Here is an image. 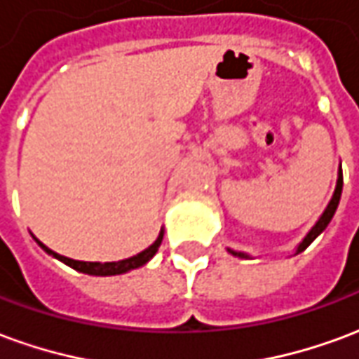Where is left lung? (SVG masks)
Returning <instances> with one entry per match:
<instances>
[{
  "mask_svg": "<svg viewBox=\"0 0 359 359\" xmlns=\"http://www.w3.org/2000/svg\"><path fill=\"white\" fill-rule=\"evenodd\" d=\"M340 194H342V165H339V175H337V187H334V192H332V198L329 200V203H327V208H325V211L321 213V217L317 219V223L311 229H309V233L302 238V242L296 246V252H294V256L296 254H300V252H304V250L308 248L311 242L316 241L319 234L323 233L325 229H327V225L331 223L332 215H334V211H337V208H339V202H340ZM229 254H233V256L236 257H250L248 254H244V252H236V250H231L229 248Z\"/></svg>",
  "mask_w": 359,
  "mask_h": 359,
  "instance_id": "8db88e82",
  "label": "left lung"
}]
</instances>
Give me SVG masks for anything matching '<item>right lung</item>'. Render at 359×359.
Instances as JSON below:
<instances>
[{
  "mask_svg": "<svg viewBox=\"0 0 359 359\" xmlns=\"http://www.w3.org/2000/svg\"><path fill=\"white\" fill-rule=\"evenodd\" d=\"M38 242V246L46 252V254H50L59 262H63L69 267H73V269L81 271V273H86V275H95V277H109V275H123V273H128V271L136 269V267H142V265H146L151 259V257L156 256L157 248L161 246V241H163V231L159 233V236L156 238V242L148 246V248L140 252V254H136V256L128 257V259H121V262H105V264H100V262H79V259H71V257H65L57 254V252H53L50 250L46 244L34 238Z\"/></svg>",
  "mask_w": 359,
  "mask_h": 359,
  "instance_id": "1",
  "label": "right lung"
}]
</instances>
